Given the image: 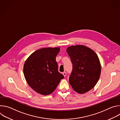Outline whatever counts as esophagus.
Returning <instances> with one entry per match:
<instances>
[{
    "instance_id": "obj_1",
    "label": "esophagus",
    "mask_w": 120,
    "mask_h": 120,
    "mask_svg": "<svg viewBox=\"0 0 120 120\" xmlns=\"http://www.w3.org/2000/svg\"><path fill=\"white\" fill-rule=\"evenodd\" d=\"M63 75L65 77V76L66 75V73L65 72H63Z\"/></svg>"
}]
</instances>
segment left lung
<instances>
[{
  "mask_svg": "<svg viewBox=\"0 0 120 120\" xmlns=\"http://www.w3.org/2000/svg\"><path fill=\"white\" fill-rule=\"evenodd\" d=\"M66 51L73 64L69 78L70 85L79 94L88 92L96 85L101 75L97 55L91 49L82 45L70 46Z\"/></svg>",
  "mask_w": 120,
  "mask_h": 120,
  "instance_id": "8db88e82",
  "label": "left lung"
}]
</instances>
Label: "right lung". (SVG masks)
<instances>
[{
  "label": "right lung",
  "mask_w": 120,
  "mask_h": 120,
  "mask_svg": "<svg viewBox=\"0 0 120 120\" xmlns=\"http://www.w3.org/2000/svg\"><path fill=\"white\" fill-rule=\"evenodd\" d=\"M60 48H44L32 53L26 61L23 72L29 86L38 93L48 95L64 76L58 71L56 56Z\"/></svg>",
  "instance_id": "obj_1"
}]
</instances>
